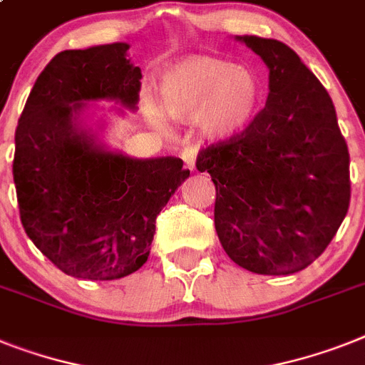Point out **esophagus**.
Listing matches in <instances>:
<instances>
[{
    "instance_id": "obj_1",
    "label": "esophagus",
    "mask_w": 365,
    "mask_h": 365,
    "mask_svg": "<svg viewBox=\"0 0 365 365\" xmlns=\"http://www.w3.org/2000/svg\"><path fill=\"white\" fill-rule=\"evenodd\" d=\"M180 156H182V160H185V164L188 165L190 170L194 171L195 162H197V150H195L194 147H185V150L180 153Z\"/></svg>"
}]
</instances>
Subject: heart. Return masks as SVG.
<instances>
[{
  "instance_id": "obj_1",
  "label": "heart",
  "mask_w": 365,
  "mask_h": 365,
  "mask_svg": "<svg viewBox=\"0 0 365 365\" xmlns=\"http://www.w3.org/2000/svg\"><path fill=\"white\" fill-rule=\"evenodd\" d=\"M261 104L257 76L237 63L212 56H190L165 68L160 78V106L147 102V117L165 126L164 114L195 121L212 141L239 135L254 121Z\"/></svg>"
}]
</instances>
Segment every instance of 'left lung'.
<instances>
[{"label":"left lung","mask_w":365,"mask_h":365,"mask_svg":"<svg viewBox=\"0 0 365 365\" xmlns=\"http://www.w3.org/2000/svg\"><path fill=\"white\" fill-rule=\"evenodd\" d=\"M269 68V98L237 138L207 147L225 254L255 274L289 276L323 254L349 210V149L332 98L284 42L237 35Z\"/></svg>","instance_id":"left-lung-1"}]
</instances>
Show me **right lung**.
<instances>
[{
  "label": "right lung",
  "instance_id": "right-lung-1",
  "mask_svg": "<svg viewBox=\"0 0 365 365\" xmlns=\"http://www.w3.org/2000/svg\"><path fill=\"white\" fill-rule=\"evenodd\" d=\"M128 44L57 53L27 96L14 134L13 175L27 237L57 269L119 279L143 267L156 216L190 177L175 156L134 158L101 138L96 104L125 115L140 102Z\"/></svg>",
  "mask_w": 365,
  "mask_h": 365
}]
</instances>
